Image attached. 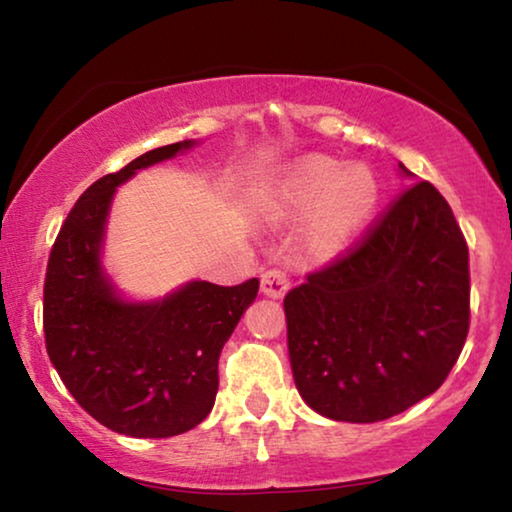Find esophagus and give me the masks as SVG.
I'll use <instances>...</instances> for the list:
<instances>
[{
	"instance_id": "obj_1",
	"label": "esophagus",
	"mask_w": 512,
	"mask_h": 512,
	"mask_svg": "<svg viewBox=\"0 0 512 512\" xmlns=\"http://www.w3.org/2000/svg\"><path fill=\"white\" fill-rule=\"evenodd\" d=\"M290 288V281H288V274L283 269H269L262 274V293L267 297H283L288 293Z\"/></svg>"
}]
</instances>
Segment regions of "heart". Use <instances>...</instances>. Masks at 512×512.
I'll return each instance as SVG.
<instances>
[{"label": "heart", "instance_id": "b5f03b06", "mask_svg": "<svg viewBox=\"0 0 512 512\" xmlns=\"http://www.w3.org/2000/svg\"><path fill=\"white\" fill-rule=\"evenodd\" d=\"M380 203L378 177L366 165H345L328 155H304L283 167L264 189L269 217L302 222L304 248L333 257L371 222Z\"/></svg>", "mask_w": 512, "mask_h": 512}]
</instances>
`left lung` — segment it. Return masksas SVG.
I'll use <instances>...</instances> for the list:
<instances>
[{
    "mask_svg": "<svg viewBox=\"0 0 512 512\" xmlns=\"http://www.w3.org/2000/svg\"><path fill=\"white\" fill-rule=\"evenodd\" d=\"M401 177H413L399 163ZM295 387L309 409L378 423L430 397L470 321L468 245L430 181L401 193L357 250L283 300Z\"/></svg>",
    "mask_w": 512,
    "mask_h": 512,
    "instance_id": "obj_1",
    "label": "left lung"
}]
</instances>
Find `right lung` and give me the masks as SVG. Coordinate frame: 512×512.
<instances>
[{
  "label": "right lung",
  "instance_id": "obj_1",
  "mask_svg": "<svg viewBox=\"0 0 512 512\" xmlns=\"http://www.w3.org/2000/svg\"><path fill=\"white\" fill-rule=\"evenodd\" d=\"M198 141L153 148L82 193L58 231L44 281L47 352L89 416L127 437L189 432L215 406L217 364L260 281L181 283L153 300L127 297L103 264L118 186Z\"/></svg>",
  "mask_w": 512,
  "mask_h": 512
}]
</instances>
